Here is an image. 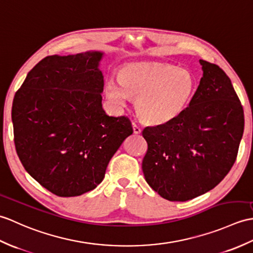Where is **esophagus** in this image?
Returning a JSON list of instances; mask_svg holds the SVG:
<instances>
[{
  "label": "esophagus",
  "mask_w": 253,
  "mask_h": 253,
  "mask_svg": "<svg viewBox=\"0 0 253 253\" xmlns=\"http://www.w3.org/2000/svg\"><path fill=\"white\" fill-rule=\"evenodd\" d=\"M132 126H133V132H134V134H139L142 132V128L139 127L135 122H132Z\"/></svg>",
  "instance_id": "34e87169"
}]
</instances>
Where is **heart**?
Masks as SVG:
<instances>
[{
    "instance_id": "b5f03b06",
    "label": "heart",
    "mask_w": 253,
    "mask_h": 253,
    "mask_svg": "<svg viewBox=\"0 0 253 253\" xmlns=\"http://www.w3.org/2000/svg\"><path fill=\"white\" fill-rule=\"evenodd\" d=\"M196 91V80L186 69L164 64H128L119 72V80L105 84L106 96L117 107L136 98L138 116L150 125H162L179 116Z\"/></svg>"
}]
</instances>
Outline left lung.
<instances>
[{
	"instance_id": "1",
	"label": "left lung",
	"mask_w": 253,
	"mask_h": 253,
	"mask_svg": "<svg viewBox=\"0 0 253 253\" xmlns=\"http://www.w3.org/2000/svg\"><path fill=\"white\" fill-rule=\"evenodd\" d=\"M204 75L188 107L164 125L147 126L142 169L162 198L186 201L214 188L232 169L244 134V109L231 79L200 59Z\"/></svg>"
}]
</instances>
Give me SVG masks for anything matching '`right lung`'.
Listing matches in <instances>:
<instances>
[{
	"instance_id": "1",
	"label": "right lung",
	"mask_w": 253,
	"mask_h": 253,
	"mask_svg": "<svg viewBox=\"0 0 253 253\" xmlns=\"http://www.w3.org/2000/svg\"><path fill=\"white\" fill-rule=\"evenodd\" d=\"M103 55L47 56L28 72L14 96L17 155L26 171L59 197L96 187L133 133L127 117H110L102 107Z\"/></svg>"
}]
</instances>
